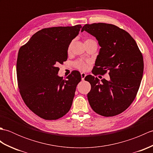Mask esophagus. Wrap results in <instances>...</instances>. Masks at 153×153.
Wrapping results in <instances>:
<instances>
[{
    "label": "esophagus",
    "mask_w": 153,
    "mask_h": 153,
    "mask_svg": "<svg viewBox=\"0 0 153 153\" xmlns=\"http://www.w3.org/2000/svg\"><path fill=\"white\" fill-rule=\"evenodd\" d=\"M81 76H82V79L84 80V79H85V77L86 76V74L84 73V72L81 73Z\"/></svg>",
    "instance_id": "esophagus-1"
}]
</instances>
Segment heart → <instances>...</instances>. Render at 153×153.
I'll list each match as a JSON object with an SVG mask.
<instances>
[{"label": "heart", "mask_w": 153, "mask_h": 153, "mask_svg": "<svg viewBox=\"0 0 153 153\" xmlns=\"http://www.w3.org/2000/svg\"><path fill=\"white\" fill-rule=\"evenodd\" d=\"M92 41V40L91 39H87L85 41ZM72 45H73V43L71 42V43L69 45V46H68V53H70V51L71 49V47H72ZM74 66L76 68H77V69L84 71V70H86L87 69V68H88V62H85V61L79 60L76 61V62L74 63Z\"/></svg>", "instance_id": "1"}]
</instances>
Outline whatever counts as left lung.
Here are the masks:
<instances>
[{"instance_id":"1","label":"left lung","mask_w":153,"mask_h":153,"mask_svg":"<svg viewBox=\"0 0 153 153\" xmlns=\"http://www.w3.org/2000/svg\"><path fill=\"white\" fill-rule=\"evenodd\" d=\"M83 31L95 37L100 47L92 73L108 71L110 76L108 81L91 75L85 77L91 85L87 94L90 106L101 116L118 115L130 106L137 93L143 74L142 54L131 35L114 25L85 24Z\"/></svg>"}]
</instances>
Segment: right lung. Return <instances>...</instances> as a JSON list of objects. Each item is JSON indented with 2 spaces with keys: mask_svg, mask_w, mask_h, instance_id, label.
Instances as JSON below:
<instances>
[{
  "mask_svg": "<svg viewBox=\"0 0 153 153\" xmlns=\"http://www.w3.org/2000/svg\"><path fill=\"white\" fill-rule=\"evenodd\" d=\"M81 25L45 28L19 48L17 72L19 93L32 112L45 120H56L69 111L82 77L73 71L63 79L59 64L68 58V48Z\"/></svg>",
  "mask_w": 153,
  "mask_h": 153,
  "instance_id": "right-lung-1",
  "label": "right lung"
}]
</instances>
